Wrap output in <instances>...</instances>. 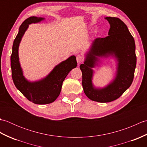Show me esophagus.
I'll list each match as a JSON object with an SVG mask.
<instances>
[{
  "instance_id": "obj_1",
  "label": "esophagus",
  "mask_w": 147,
  "mask_h": 147,
  "mask_svg": "<svg viewBox=\"0 0 147 147\" xmlns=\"http://www.w3.org/2000/svg\"><path fill=\"white\" fill-rule=\"evenodd\" d=\"M83 60H84V58H83V57L82 55H77L76 61H77L78 64H81V63H82V62H83Z\"/></svg>"
}]
</instances>
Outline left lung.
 <instances>
[{"mask_svg": "<svg viewBox=\"0 0 147 147\" xmlns=\"http://www.w3.org/2000/svg\"><path fill=\"white\" fill-rule=\"evenodd\" d=\"M105 19L111 26L109 36L97 38L93 41L84 64L80 65L84 92L90 100L98 102H110L120 97L131 85L136 65L135 40L127 26L117 18L106 17ZM113 54L118 61L115 80L104 89L93 88L91 68L94 67L98 57Z\"/></svg>", "mask_w": 147, "mask_h": 147, "instance_id": "1", "label": "left lung"}]
</instances>
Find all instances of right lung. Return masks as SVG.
Wrapping results in <instances>:
<instances>
[{
    "label": "right lung",
    "mask_w": 147,
    "mask_h": 147,
    "mask_svg": "<svg viewBox=\"0 0 147 147\" xmlns=\"http://www.w3.org/2000/svg\"><path fill=\"white\" fill-rule=\"evenodd\" d=\"M43 20L42 18L32 16L26 19L21 24L14 39L11 56L12 78L16 87L28 100L36 104H47L54 102L60 94L62 83L65 77L73 68L77 66L76 58L74 55H72L56 65L44 79L32 83L24 78L19 62V45L29 24L38 23Z\"/></svg>",
    "instance_id": "add662e5"
}]
</instances>
